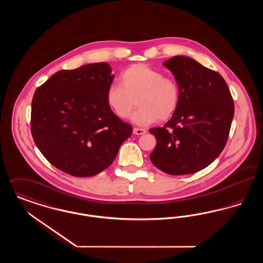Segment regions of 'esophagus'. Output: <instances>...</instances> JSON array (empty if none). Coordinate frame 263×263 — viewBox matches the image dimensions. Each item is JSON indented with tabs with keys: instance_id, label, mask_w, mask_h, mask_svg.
Masks as SVG:
<instances>
[{
	"instance_id": "esophagus-1",
	"label": "esophagus",
	"mask_w": 263,
	"mask_h": 263,
	"mask_svg": "<svg viewBox=\"0 0 263 263\" xmlns=\"http://www.w3.org/2000/svg\"><path fill=\"white\" fill-rule=\"evenodd\" d=\"M133 133L135 134V135H143V134H145L146 133V130L145 129H143V128H134L133 129Z\"/></svg>"
}]
</instances>
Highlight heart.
I'll return each instance as SVG.
<instances>
[{"mask_svg":"<svg viewBox=\"0 0 263 263\" xmlns=\"http://www.w3.org/2000/svg\"><path fill=\"white\" fill-rule=\"evenodd\" d=\"M137 100L140 107L131 117L133 123L149 125L166 120L176 111L180 89L176 81L147 65L137 64L121 74V84L113 83L106 90V102L119 118L130 116Z\"/></svg>","mask_w":263,"mask_h":263,"instance_id":"1","label":"heart"}]
</instances>
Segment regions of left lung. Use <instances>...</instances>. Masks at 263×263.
<instances>
[{"label":"left lung","instance_id":"8db88e82","mask_svg":"<svg viewBox=\"0 0 263 263\" xmlns=\"http://www.w3.org/2000/svg\"><path fill=\"white\" fill-rule=\"evenodd\" d=\"M180 89L176 111L163 127L152 128L157 145L151 162L173 175L197 173L225 148L235 106L223 77L196 60L177 55L163 63Z\"/></svg>","mask_w":263,"mask_h":263}]
</instances>
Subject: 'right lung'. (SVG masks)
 <instances>
[{"mask_svg": "<svg viewBox=\"0 0 263 263\" xmlns=\"http://www.w3.org/2000/svg\"><path fill=\"white\" fill-rule=\"evenodd\" d=\"M106 62L62 70L35 90L31 134L45 159L78 177L93 176L113 163L132 127L109 108L114 75Z\"/></svg>", "mask_w": 263, "mask_h": 263, "instance_id": "1", "label": "right lung"}]
</instances>
